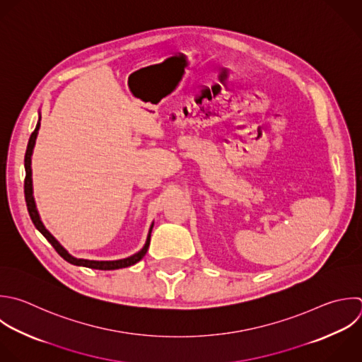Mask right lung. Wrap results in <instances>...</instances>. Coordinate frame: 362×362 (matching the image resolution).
Masks as SVG:
<instances>
[{"instance_id":"obj_1","label":"right lung","mask_w":362,"mask_h":362,"mask_svg":"<svg viewBox=\"0 0 362 362\" xmlns=\"http://www.w3.org/2000/svg\"><path fill=\"white\" fill-rule=\"evenodd\" d=\"M41 116H40V120L37 123V127L34 130V133L31 134L30 137V141H28V147H27V153H25V182H24V192H25V202H27V208H28V212H30V216L35 225V228L47 238V240L54 246V249L59 253V256H62L66 262L72 263V264H76V266H83V267H90V269H99V270H115V269H123V267H129L132 264H136L137 262H140L144 255L147 253V249L150 246V238H151V230H153V226L154 223H151L150 226V230H148V236H147V240L143 246L141 250H139L137 253H134L133 256H129L126 259H119V260H88V259H78V257H74L72 255H69V252L51 235V232L44 226L41 218H40V214L37 211V205H35V199H34V195H33V170H31V157H33V151H34V147H35V140H37V136H38V130H40V126H41Z\"/></svg>"}]
</instances>
